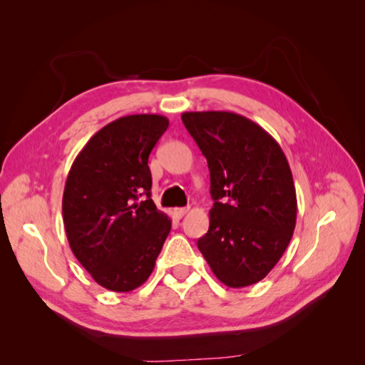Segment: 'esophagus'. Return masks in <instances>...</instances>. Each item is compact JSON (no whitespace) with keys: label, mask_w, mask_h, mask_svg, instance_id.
<instances>
[{"label":"esophagus","mask_w":365,"mask_h":365,"mask_svg":"<svg viewBox=\"0 0 365 365\" xmlns=\"http://www.w3.org/2000/svg\"><path fill=\"white\" fill-rule=\"evenodd\" d=\"M190 212V207H182V208H175L174 213L177 215V218H182V216H185Z\"/></svg>","instance_id":"obj_1"}]
</instances>
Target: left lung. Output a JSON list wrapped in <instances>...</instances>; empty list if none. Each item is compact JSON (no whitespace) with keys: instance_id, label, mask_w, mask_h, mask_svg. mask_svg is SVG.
<instances>
[{"instance_id":"obj_1","label":"left lung","mask_w":365,"mask_h":365,"mask_svg":"<svg viewBox=\"0 0 365 365\" xmlns=\"http://www.w3.org/2000/svg\"><path fill=\"white\" fill-rule=\"evenodd\" d=\"M210 170V227L197 247L227 287L265 277L289 246L297 192L281 147L257 123L227 111L183 113Z\"/></svg>"}]
</instances>
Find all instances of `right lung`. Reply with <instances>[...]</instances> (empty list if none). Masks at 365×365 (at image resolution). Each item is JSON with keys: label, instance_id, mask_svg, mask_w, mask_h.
Returning a JSON list of instances; mask_svg holds the SVG:
<instances>
[{"label": "right lung", "instance_id": "obj_1", "mask_svg": "<svg viewBox=\"0 0 365 365\" xmlns=\"http://www.w3.org/2000/svg\"><path fill=\"white\" fill-rule=\"evenodd\" d=\"M169 120L115 119L92 136L68 170L63 218L68 245L94 281L113 292L143 285L170 230L150 199L149 155Z\"/></svg>", "mask_w": 365, "mask_h": 365}]
</instances>
